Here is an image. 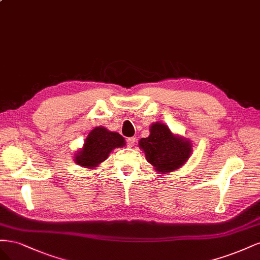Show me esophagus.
Returning <instances> with one entry per match:
<instances>
[{
	"label": "esophagus",
	"mask_w": 260,
	"mask_h": 260,
	"mask_svg": "<svg viewBox=\"0 0 260 260\" xmlns=\"http://www.w3.org/2000/svg\"><path fill=\"white\" fill-rule=\"evenodd\" d=\"M136 142V138L135 137H129L126 139V144H127V147H133L134 145H135Z\"/></svg>",
	"instance_id": "obj_1"
}]
</instances>
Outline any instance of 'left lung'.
Instances as JSON below:
<instances>
[{
    "label": "left lung",
    "instance_id": "1",
    "mask_svg": "<svg viewBox=\"0 0 260 260\" xmlns=\"http://www.w3.org/2000/svg\"><path fill=\"white\" fill-rule=\"evenodd\" d=\"M139 147L145 151L147 161L161 173L179 169L192 151L187 139L173 135L170 128L161 123L152 125L149 137L139 140Z\"/></svg>",
    "mask_w": 260,
    "mask_h": 260
}]
</instances>
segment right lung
I'll use <instances>...</instances> for the list:
<instances>
[{"instance_id":"add662e5","label":"right lung","mask_w":260,"mask_h":260,"mask_svg":"<svg viewBox=\"0 0 260 260\" xmlns=\"http://www.w3.org/2000/svg\"><path fill=\"white\" fill-rule=\"evenodd\" d=\"M125 139L119 133L109 132L105 127H95L89 132L84 147L75 155V162L86 169H95L104 162L114 148L123 147Z\"/></svg>"}]
</instances>
